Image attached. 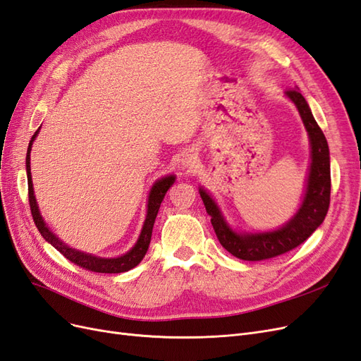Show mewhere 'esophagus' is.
I'll return each instance as SVG.
<instances>
[{"label": "esophagus", "mask_w": 361, "mask_h": 361, "mask_svg": "<svg viewBox=\"0 0 361 361\" xmlns=\"http://www.w3.org/2000/svg\"><path fill=\"white\" fill-rule=\"evenodd\" d=\"M191 162H192V158H187V166H191Z\"/></svg>", "instance_id": "34e87169"}]
</instances>
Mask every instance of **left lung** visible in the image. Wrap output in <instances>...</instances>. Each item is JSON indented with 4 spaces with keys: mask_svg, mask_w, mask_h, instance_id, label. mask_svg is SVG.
Segmentation results:
<instances>
[{
    "mask_svg": "<svg viewBox=\"0 0 361 361\" xmlns=\"http://www.w3.org/2000/svg\"><path fill=\"white\" fill-rule=\"evenodd\" d=\"M286 96L297 105L300 116L309 133L312 146V164L304 202L292 220L274 232L239 235L228 227L221 216L215 202L204 190H200V197L211 216L215 235L220 244L238 259L259 262L288 253L297 248L318 228L330 207L331 174H330V152L325 135L305 102L304 96L297 89H288Z\"/></svg>",
    "mask_w": 361,
    "mask_h": 361,
    "instance_id": "left-lung-1",
    "label": "left lung"
}]
</instances>
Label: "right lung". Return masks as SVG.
Returning <instances> with one entry per match:
<instances>
[{"label":"right lung","instance_id":"add662e5","mask_svg":"<svg viewBox=\"0 0 361 361\" xmlns=\"http://www.w3.org/2000/svg\"><path fill=\"white\" fill-rule=\"evenodd\" d=\"M37 133H39V129L36 130L35 135L31 137L28 150H27V178H28L30 209H31L32 220H35V224L39 228L40 235L45 238L52 247H56L64 257L71 260L72 264H75L76 267H80L82 269L90 271V272H101V274H118V272H125V271H129L134 267H137L140 262L143 260L146 251L149 248L150 238H152V228H154V223H155V218L158 215L161 202L164 199V195H166V192L169 191V188L174 183V176H167V178L159 179L154 185V188H152L150 195H149L147 216H146V221L143 226V231H141V235L138 238L137 244L133 247V250H129L126 255L116 257V259H104V257H96L92 255H85V253H81V251H78V250H73V248H69L68 245H64L42 220V215L39 212V207H37V203L35 199V191H32V182H31V173H30V150H31L32 141H35Z\"/></svg>","mask_w":361,"mask_h":361}]
</instances>
